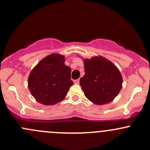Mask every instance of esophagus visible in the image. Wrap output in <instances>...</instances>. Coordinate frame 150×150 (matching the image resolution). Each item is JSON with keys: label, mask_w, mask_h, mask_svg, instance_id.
I'll return each instance as SVG.
<instances>
[{"label": "esophagus", "mask_w": 150, "mask_h": 150, "mask_svg": "<svg viewBox=\"0 0 150 150\" xmlns=\"http://www.w3.org/2000/svg\"><path fill=\"white\" fill-rule=\"evenodd\" d=\"M74 83H76V84H79V83L80 81H79V79H76V80H74Z\"/></svg>", "instance_id": "1"}]
</instances>
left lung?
<instances>
[{
    "label": "left lung",
    "mask_w": 150,
    "mask_h": 150,
    "mask_svg": "<svg viewBox=\"0 0 150 150\" xmlns=\"http://www.w3.org/2000/svg\"><path fill=\"white\" fill-rule=\"evenodd\" d=\"M85 75L80 79L84 95L96 104L111 102L122 88V77L118 69L106 59H85Z\"/></svg>",
    "instance_id": "left-lung-1"
}]
</instances>
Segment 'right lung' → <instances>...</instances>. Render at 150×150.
<instances>
[{
	"instance_id": "1",
	"label": "right lung",
	"mask_w": 150,
	"mask_h": 150,
	"mask_svg": "<svg viewBox=\"0 0 150 150\" xmlns=\"http://www.w3.org/2000/svg\"><path fill=\"white\" fill-rule=\"evenodd\" d=\"M64 62V56L51 54L31 71L28 77V88L37 101L52 105L66 97L74 82L71 79V69Z\"/></svg>"
}]
</instances>
